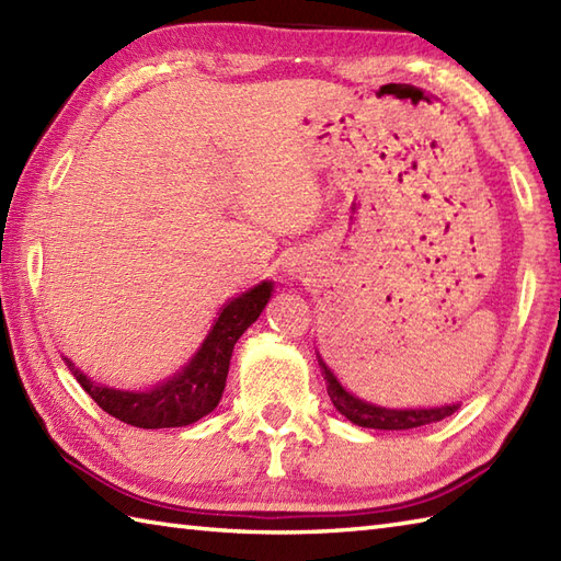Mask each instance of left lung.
I'll return each mask as SVG.
<instances>
[{"label":"left lung","instance_id":"1","mask_svg":"<svg viewBox=\"0 0 561 561\" xmlns=\"http://www.w3.org/2000/svg\"><path fill=\"white\" fill-rule=\"evenodd\" d=\"M318 364L323 368L325 383H328V396L335 404L337 412L347 416L352 424H359L366 428H386V432H400V428H414V426H424V424H434L446 420L453 412L460 410V404H444V408H428V410H388V408H378V404L364 402L359 398H354L352 392L344 390L340 386V380L335 374L330 371L325 362L318 356Z\"/></svg>","mask_w":561,"mask_h":561}]
</instances>
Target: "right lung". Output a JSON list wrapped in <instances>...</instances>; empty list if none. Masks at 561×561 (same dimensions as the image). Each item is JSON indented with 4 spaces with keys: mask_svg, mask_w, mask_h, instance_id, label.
<instances>
[{
    "mask_svg": "<svg viewBox=\"0 0 561 561\" xmlns=\"http://www.w3.org/2000/svg\"><path fill=\"white\" fill-rule=\"evenodd\" d=\"M270 296L272 282H262L257 287L238 296V299L226 304L217 323L211 325L207 340L202 342V347L190 359V364L183 366V371H178L165 383L145 392L96 386L79 368H75L69 359L65 362L81 388L96 400L101 410L113 414L115 420L139 428L193 424L219 404L226 386V374H229L233 344L255 323L262 308L270 301Z\"/></svg>",
    "mask_w": 561,
    "mask_h": 561,
    "instance_id": "obj_1",
    "label": "right lung"
}]
</instances>
